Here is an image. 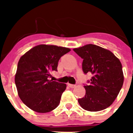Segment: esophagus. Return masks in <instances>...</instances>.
Masks as SVG:
<instances>
[{"label": "esophagus", "instance_id": "obj_1", "mask_svg": "<svg viewBox=\"0 0 133 133\" xmlns=\"http://www.w3.org/2000/svg\"><path fill=\"white\" fill-rule=\"evenodd\" d=\"M68 86H69V87L70 88H75V87H76V85H75V84H68Z\"/></svg>", "mask_w": 133, "mask_h": 133}]
</instances>
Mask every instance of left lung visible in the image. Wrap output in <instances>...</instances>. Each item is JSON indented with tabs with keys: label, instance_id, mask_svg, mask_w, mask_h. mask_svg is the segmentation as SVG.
<instances>
[{
	"label": "left lung",
	"instance_id": "1",
	"mask_svg": "<svg viewBox=\"0 0 133 133\" xmlns=\"http://www.w3.org/2000/svg\"><path fill=\"white\" fill-rule=\"evenodd\" d=\"M83 59L84 74L92 77L84 84V97L78 98L81 107L88 111H100L110 107L117 98L124 81L123 68L119 59L110 50L89 44L74 49Z\"/></svg>",
	"mask_w": 133,
	"mask_h": 133
}]
</instances>
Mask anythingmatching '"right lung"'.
Instances as JSON below:
<instances>
[{
    "label": "right lung",
    "instance_id": "1",
    "mask_svg": "<svg viewBox=\"0 0 133 133\" xmlns=\"http://www.w3.org/2000/svg\"><path fill=\"white\" fill-rule=\"evenodd\" d=\"M70 50L55 45L36 46L21 56L15 75L18 96L29 108L37 112H50L58 106L66 85L49 80L57 71L59 59Z\"/></svg>",
    "mask_w": 133,
    "mask_h": 133
}]
</instances>
